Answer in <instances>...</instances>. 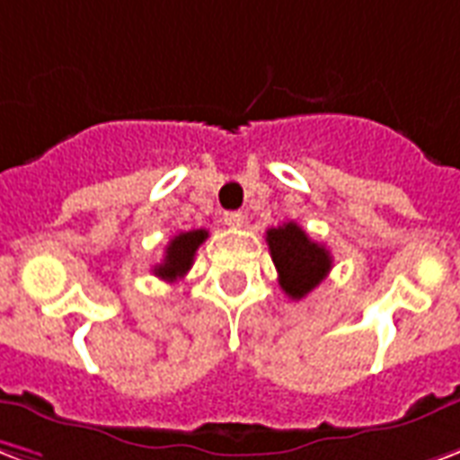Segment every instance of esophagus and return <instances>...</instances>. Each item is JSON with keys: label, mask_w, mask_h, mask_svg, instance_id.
<instances>
[{"label": "esophagus", "mask_w": 460, "mask_h": 460, "mask_svg": "<svg viewBox=\"0 0 460 460\" xmlns=\"http://www.w3.org/2000/svg\"><path fill=\"white\" fill-rule=\"evenodd\" d=\"M224 221H226L229 226H234V229H241V226L246 224V214H243V212H226V214H224Z\"/></svg>", "instance_id": "esophagus-1"}]
</instances>
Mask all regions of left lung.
Returning a JSON list of instances; mask_svg holds the SVG:
<instances>
[{
  "mask_svg": "<svg viewBox=\"0 0 460 460\" xmlns=\"http://www.w3.org/2000/svg\"><path fill=\"white\" fill-rule=\"evenodd\" d=\"M265 241L278 268V282L288 297H307L332 270V253L322 243L309 239L295 221L268 229Z\"/></svg>",
  "mask_w": 460,
  "mask_h": 460,
  "instance_id": "left-lung-1",
  "label": "left lung"
}]
</instances>
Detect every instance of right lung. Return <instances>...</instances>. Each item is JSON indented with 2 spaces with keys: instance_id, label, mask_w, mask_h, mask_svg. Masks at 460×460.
Here are the masks:
<instances>
[{
  "instance_id": "obj_1",
  "label": "right lung",
  "mask_w": 460,
  "mask_h": 460,
  "mask_svg": "<svg viewBox=\"0 0 460 460\" xmlns=\"http://www.w3.org/2000/svg\"><path fill=\"white\" fill-rule=\"evenodd\" d=\"M207 236H209L207 229L182 231L178 236H172L168 246H165V256H163L161 263L153 268V273L168 282H178L180 278H185L187 270L195 263L197 248L202 246Z\"/></svg>"
}]
</instances>
